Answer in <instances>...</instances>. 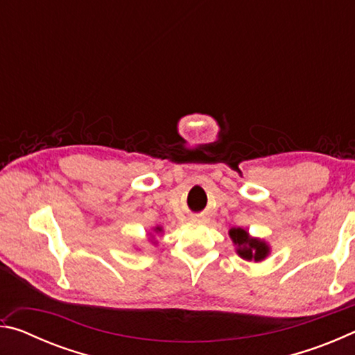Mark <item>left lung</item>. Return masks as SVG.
I'll list each match as a JSON object with an SVG mask.
<instances>
[{
    "label": "left lung",
    "mask_w": 355,
    "mask_h": 355,
    "mask_svg": "<svg viewBox=\"0 0 355 355\" xmlns=\"http://www.w3.org/2000/svg\"><path fill=\"white\" fill-rule=\"evenodd\" d=\"M228 235H230L233 244H235L236 254L245 261H263L271 254V245L261 238L250 236L249 232L241 227L230 228Z\"/></svg>",
    "instance_id": "1"
}]
</instances>
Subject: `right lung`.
Instances as JSON below:
<instances>
[{
  "label": "right lung",
  "instance_id": "add662e5",
  "mask_svg": "<svg viewBox=\"0 0 355 355\" xmlns=\"http://www.w3.org/2000/svg\"><path fill=\"white\" fill-rule=\"evenodd\" d=\"M158 233H163V227H159V225H156L155 228H153V233H150V241L152 243H156L155 241V235H158Z\"/></svg>",
  "mask_w": 355,
  "mask_h": 355
}]
</instances>
